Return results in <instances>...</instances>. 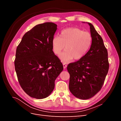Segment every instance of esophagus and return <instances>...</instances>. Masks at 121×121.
Listing matches in <instances>:
<instances>
[{"instance_id":"obj_1","label":"esophagus","mask_w":121,"mask_h":121,"mask_svg":"<svg viewBox=\"0 0 121 121\" xmlns=\"http://www.w3.org/2000/svg\"><path fill=\"white\" fill-rule=\"evenodd\" d=\"M63 67H64V69H65V68H67V65H66V64L63 63Z\"/></svg>"}]
</instances>
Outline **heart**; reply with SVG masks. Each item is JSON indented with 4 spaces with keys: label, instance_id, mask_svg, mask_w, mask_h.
Masks as SVG:
<instances>
[{
    "label": "heart",
    "instance_id": "heart-1",
    "mask_svg": "<svg viewBox=\"0 0 121 121\" xmlns=\"http://www.w3.org/2000/svg\"><path fill=\"white\" fill-rule=\"evenodd\" d=\"M92 42L90 33L77 28H69L62 30L60 36H54L52 46L57 55L60 54L65 48L66 49L60 58L64 63H67L73 58L78 60L83 57L89 50Z\"/></svg>",
    "mask_w": 121,
    "mask_h": 121
}]
</instances>
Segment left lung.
Listing matches in <instances>:
<instances>
[{
	"mask_svg": "<svg viewBox=\"0 0 121 121\" xmlns=\"http://www.w3.org/2000/svg\"><path fill=\"white\" fill-rule=\"evenodd\" d=\"M90 26L92 44L86 54L79 60L69 64V89L77 98L88 99L99 91L108 73V53L103 40L92 24Z\"/></svg>",
	"mask_w": 121,
	"mask_h": 121,
	"instance_id": "8db88e82",
	"label": "left lung"
}]
</instances>
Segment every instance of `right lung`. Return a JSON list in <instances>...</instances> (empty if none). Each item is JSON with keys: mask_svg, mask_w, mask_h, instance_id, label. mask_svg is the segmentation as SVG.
Segmentation results:
<instances>
[{"mask_svg": "<svg viewBox=\"0 0 121 121\" xmlns=\"http://www.w3.org/2000/svg\"><path fill=\"white\" fill-rule=\"evenodd\" d=\"M57 25L46 22L26 33L17 46L14 67L22 88L36 99L48 97L63 65L54 54L52 40Z\"/></svg>", "mask_w": 121, "mask_h": 121, "instance_id": "right-lung-1", "label": "right lung"}]
</instances>
